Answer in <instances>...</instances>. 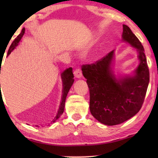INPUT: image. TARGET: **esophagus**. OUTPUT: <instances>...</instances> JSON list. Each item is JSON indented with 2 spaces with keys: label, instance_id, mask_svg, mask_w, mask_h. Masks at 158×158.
Here are the masks:
<instances>
[{
  "label": "esophagus",
  "instance_id": "esophagus-1",
  "mask_svg": "<svg viewBox=\"0 0 158 158\" xmlns=\"http://www.w3.org/2000/svg\"><path fill=\"white\" fill-rule=\"evenodd\" d=\"M74 75H75V77H77V78H80V77H82V71H81V69H80V68L76 69V70L74 71Z\"/></svg>",
  "mask_w": 158,
  "mask_h": 158
}]
</instances>
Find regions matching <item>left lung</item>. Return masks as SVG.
<instances>
[{
  "label": "left lung",
  "instance_id": "obj_1",
  "mask_svg": "<svg viewBox=\"0 0 158 158\" xmlns=\"http://www.w3.org/2000/svg\"><path fill=\"white\" fill-rule=\"evenodd\" d=\"M123 40L138 51L140 63L133 77L116 80L111 70L114 51L92 64L82 65L90 90V111L98 122L108 126L124 122L137 114L143 104L150 72L144 47L131 30L123 25Z\"/></svg>",
  "mask_w": 158,
  "mask_h": 158
}]
</instances>
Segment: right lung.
I'll use <instances>...</instances> for the list:
<instances>
[{
	"instance_id": "add662e5",
	"label": "right lung",
	"mask_w": 158,
	"mask_h": 158,
	"mask_svg": "<svg viewBox=\"0 0 158 158\" xmlns=\"http://www.w3.org/2000/svg\"><path fill=\"white\" fill-rule=\"evenodd\" d=\"M24 31H25V29H23L22 31L21 32V34H19V35L15 39L14 42H12V44L10 46L9 49H8V54H7L8 55H9L10 52H11L15 49V47L18 45V43L20 42L21 37H22L23 34H24ZM73 77H74V75H73L72 68H68L67 70H64V72L62 73V82H63V90H62V101H61V103H60L57 116H56L55 118L53 119L52 123L55 122L58 118L60 117V116L62 115V113H63L67 95H68L69 90H70L71 86H72L73 82H74V79H73Z\"/></svg>"
}]
</instances>
